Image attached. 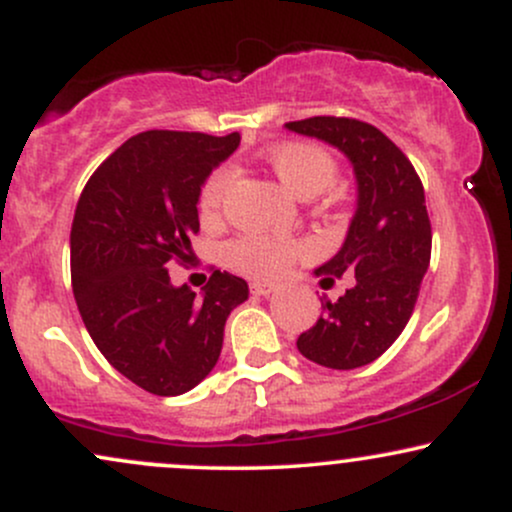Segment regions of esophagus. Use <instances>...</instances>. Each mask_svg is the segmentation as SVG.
<instances>
[{"mask_svg":"<svg viewBox=\"0 0 512 512\" xmlns=\"http://www.w3.org/2000/svg\"><path fill=\"white\" fill-rule=\"evenodd\" d=\"M250 291L255 293V296H269V293L274 291L272 284H260V281H255V284H250Z\"/></svg>","mask_w":512,"mask_h":512,"instance_id":"esophagus-1","label":"esophagus"}]
</instances>
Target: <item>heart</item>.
<instances>
[{"instance_id":"heart-1","label":"heart","mask_w":512,"mask_h":512,"mask_svg":"<svg viewBox=\"0 0 512 512\" xmlns=\"http://www.w3.org/2000/svg\"><path fill=\"white\" fill-rule=\"evenodd\" d=\"M264 163L279 178L281 185L296 197H315L330 190L339 178V163L330 151L313 142H281L269 146L262 154ZM233 187L231 166L211 170L199 190V216L216 221L226 207L228 192ZM303 245L298 240L267 236V233H245L226 245V262L250 279H276L296 262Z\"/></svg>"}]
</instances>
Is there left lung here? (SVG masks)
I'll return each mask as SVG.
<instances>
[{"label":"left lung","mask_w":512,"mask_h":512,"mask_svg":"<svg viewBox=\"0 0 512 512\" xmlns=\"http://www.w3.org/2000/svg\"><path fill=\"white\" fill-rule=\"evenodd\" d=\"M286 127L344 151L358 182L342 250L315 272L322 284L344 272L356 281L339 301L322 303V315L296 346L325 368H361L395 344L414 313L433 238L424 185L402 149L368 122L317 115Z\"/></svg>","instance_id":"8db88e82"}]
</instances>
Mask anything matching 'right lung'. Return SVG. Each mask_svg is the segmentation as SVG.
<instances>
[{
	"mask_svg": "<svg viewBox=\"0 0 512 512\" xmlns=\"http://www.w3.org/2000/svg\"><path fill=\"white\" fill-rule=\"evenodd\" d=\"M240 134L149 129L127 139L86 182L72 223V289L98 351L142 390L175 397L216 366L231 310L248 301L240 276H209L202 296L170 284L192 260L197 199Z\"/></svg>",
	"mask_w": 512,
	"mask_h": 512,
	"instance_id": "obj_1",
	"label": "right lung"
}]
</instances>
